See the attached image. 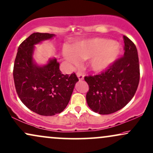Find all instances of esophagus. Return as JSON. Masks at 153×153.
I'll return each mask as SVG.
<instances>
[{
	"label": "esophagus",
	"instance_id": "1",
	"mask_svg": "<svg viewBox=\"0 0 153 153\" xmlns=\"http://www.w3.org/2000/svg\"><path fill=\"white\" fill-rule=\"evenodd\" d=\"M76 76H78L79 81H81V80H83V79H84V74H83V73H81V72H76Z\"/></svg>",
	"mask_w": 153,
	"mask_h": 153
}]
</instances>
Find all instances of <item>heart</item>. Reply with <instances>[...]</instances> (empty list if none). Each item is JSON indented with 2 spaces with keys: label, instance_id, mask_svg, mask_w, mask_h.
Returning a JSON list of instances; mask_svg holds the SVG:
<instances>
[{
  "label": "heart",
  "instance_id": "heart-1",
  "mask_svg": "<svg viewBox=\"0 0 153 153\" xmlns=\"http://www.w3.org/2000/svg\"><path fill=\"white\" fill-rule=\"evenodd\" d=\"M120 53V46L116 41L101 38L87 39L77 43L72 48H66L64 55L67 60L77 64L79 59H89L93 71L102 72L115 61Z\"/></svg>",
  "mask_w": 153,
  "mask_h": 153
}]
</instances>
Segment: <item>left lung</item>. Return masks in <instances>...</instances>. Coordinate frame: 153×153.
I'll return each mask as SVG.
<instances>
[{
	"mask_svg": "<svg viewBox=\"0 0 153 153\" xmlns=\"http://www.w3.org/2000/svg\"><path fill=\"white\" fill-rule=\"evenodd\" d=\"M124 41V56L101 74L84 77L89 86L86 94L88 105L100 114H112L124 108L134 96L139 84L137 49L126 36Z\"/></svg>",
	"mask_w": 153,
	"mask_h": 153,
	"instance_id": "8db88e82",
	"label": "left lung"
}]
</instances>
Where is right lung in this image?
Segmentation results:
<instances>
[{
	"label": "right lung",
	"instance_id": "add662e5",
	"mask_svg": "<svg viewBox=\"0 0 153 153\" xmlns=\"http://www.w3.org/2000/svg\"><path fill=\"white\" fill-rule=\"evenodd\" d=\"M53 33H33L19 45L13 68L17 94L24 105L43 116L62 112L70 100L76 83V74H63L57 59L40 67L33 61L34 45L52 39Z\"/></svg>",
	"mask_w": 153,
	"mask_h": 153
}]
</instances>
